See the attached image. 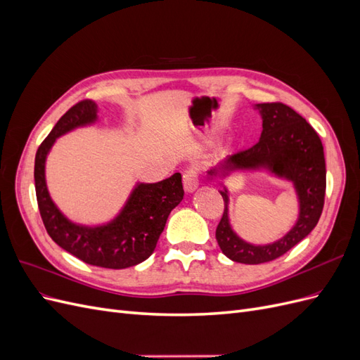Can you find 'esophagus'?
<instances>
[{"mask_svg":"<svg viewBox=\"0 0 360 360\" xmlns=\"http://www.w3.org/2000/svg\"><path fill=\"white\" fill-rule=\"evenodd\" d=\"M183 188L188 193H192L198 188V168L191 167L183 174Z\"/></svg>","mask_w":360,"mask_h":360,"instance_id":"esophagus-1","label":"esophagus"}]
</instances>
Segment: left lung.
Wrapping results in <instances>:
<instances>
[{"instance_id": "left-lung-1", "label": "left lung", "mask_w": 360, "mask_h": 360, "mask_svg": "<svg viewBox=\"0 0 360 360\" xmlns=\"http://www.w3.org/2000/svg\"><path fill=\"white\" fill-rule=\"evenodd\" d=\"M263 132L248 150L228 156L209 171V176L225 179L238 171L264 169L271 176L292 183L299 200V216L291 230L269 245H252L238 237L228 216V189L219 191L225 209L216 228V240L224 255L236 263L261 264L284 255L302 242L317 225L326 193V162L319 134L296 111L284 103H257Z\"/></svg>"}]
</instances>
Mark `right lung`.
<instances>
[{
    "label": "right lung",
    "mask_w": 360,
    "mask_h": 360,
    "mask_svg": "<svg viewBox=\"0 0 360 360\" xmlns=\"http://www.w3.org/2000/svg\"><path fill=\"white\" fill-rule=\"evenodd\" d=\"M96 122L97 105L93 101H82L58 120L40 144L34 162L40 216L52 240L84 263L105 269L132 267L153 254L171 210L183 200L181 174L176 172L158 183H136L123 209L111 222L97 226L72 222L51 198L45 163L57 138Z\"/></svg>",
    "instance_id": "right-lung-1"
}]
</instances>
